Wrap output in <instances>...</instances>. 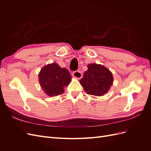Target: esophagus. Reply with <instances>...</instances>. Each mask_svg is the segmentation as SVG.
Listing matches in <instances>:
<instances>
[{
    "mask_svg": "<svg viewBox=\"0 0 151 151\" xmlns=\"http://www.w3.org/2000/svg\"><path fill=\"white\" fill-rule=\"evenodd\" d=\"M72 76H73V77H74L75 78H76L77 79H79L81 78L82 77H83V74H82V73L78 70L74 71V72H73Z\"/></svg>",
    "mask_w": 151,
    "mask_h": 151,
    "instance_id": "obj_1",
    "label": "esophagus"
}]
</instances>
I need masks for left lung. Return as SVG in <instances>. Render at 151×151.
<instances>
[{
	"mask_svg": "<svg viewBox=\"0 0 151 151\" xmlns=\"http://www.w3.org/2000/svg\"><path fill=\"white\" fill-rule=\"evenodd\" d=\"M79 82L87 94L101 96L110 89L113 83L111 72L101 64L91 63Z\"/></svg>",
	"mask_w": 151,
	"mask_h": 151,
	"instance_id": "left-lung-1",
	"label": "left lung"
}]
</instances>
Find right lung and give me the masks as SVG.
I'll return each mask as SVG.
<instances>
[{
    "mask_svg": "<svg viewBox=\"0 0 151 151\" xmlns=\"http://www.w3.org/2000/svg\"><path fill=\"white\" fill-rule=\"evenodd\" d=\"M39 83L44 93L49 96H55L64 92V88L71 82V75L65 68L57 63L45 65L39 74Z\"/></svg>",
    "mask_w": 151,
    "mask_h": 151,
    "instance_id": "obj_1",
    "label": "right lung"
}]
</instances>
